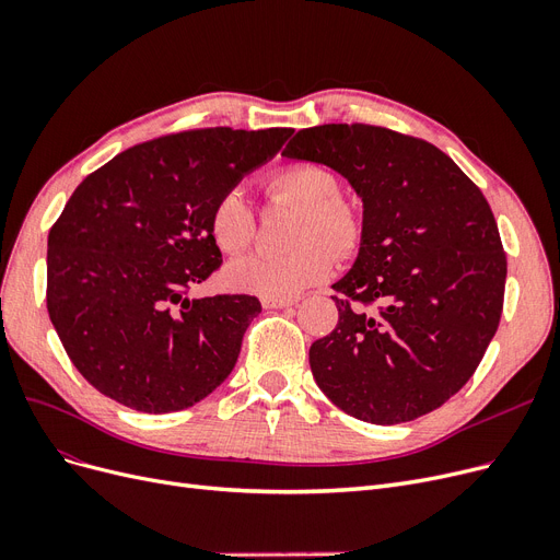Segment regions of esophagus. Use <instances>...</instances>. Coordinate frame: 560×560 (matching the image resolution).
Returning <instances> with one entry per match:
<instances>
[{
  "label": "esophagus",
  "instance_id": "1",
  "mask_svg": "<svg viewBox=\"0 0 560 560\" xmlns=\"http://www.w3.org/2000/svg\"><path fill=\"white\" fill-rule=\"evenodd\" d=\"M293 304H298V300H293V298H262L265 308H285Z\"/></svg>",
  "mask_w": 560,
  "mask_h": 560
}]
</instances>
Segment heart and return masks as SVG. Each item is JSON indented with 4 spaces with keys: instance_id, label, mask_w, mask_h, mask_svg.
Listing matches in <instances>:
<instances>
[{
    "instance_id": "b5f03b06",
    "label": "heart",
    "mask_w": 560,
    "mask_h": 560,
    "mask_svg": "<svg viewBox=\"0 0 560 560\" xmlns=\"http://www.w3.org/2000/svg\"><path fill=\"white\" fill-rule=\"evenodd\" d=\"M270 199L302 206L295 242L302 247L283 256L252 254L226 267V281L240 293L295 298L331 272L334 254L346 256L361 240L359 210L338 197V178L323 164L293 162L265 180ZM210 233L226 254L245 252L256 235V214L237 189L224 191L210 210ZM330 246L327 248L326 245Z\"/></svg>"
}]
</instances>
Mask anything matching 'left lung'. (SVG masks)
<instances>
[{
    "mask_svg": "<svg viewBox=\"0 0 560 560\" xmlns=\"http://www.w3.org/2000/svg\"><path fill=\"white\" fill-rule=\"evenodd\" d=\"M325 164L363 203L361 245L308 363L346 415L415 421L469 382L497 334L508 262L490 203L436 145L363 124L300 130L281 153Z\"/></svg>",
    "mask_w": 560,
    "mask_h": 560,
    "instance_id": "left-lung-1",
    "label": "left lung"
}]
</instances>
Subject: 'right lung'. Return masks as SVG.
<instances>
[{"label":"right lung","mask_w":560,"mask_h":560,"mask_svg":"<svg viewBox=\"0 0 560 560\" xmlns=\"http://www.w3.org/2000/svg\"><path fill=\"white\" fill-rule=\"evenodd\" d=\"M290 132L166 135L118 153L72 191L47 235V313L72 366L101 394L166 415L231 375L260 302L187 293L222 262L214 201Z\"/></svg>","instance_id":"right-lung-1"}]
</instances>
